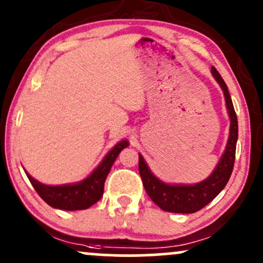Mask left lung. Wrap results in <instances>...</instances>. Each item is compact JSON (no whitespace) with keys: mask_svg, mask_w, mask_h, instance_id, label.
<instances>
[{"mask_svg":"<svg viewBox=\"0 0 263 263\" xmlns=\"http://www.w3.org/2000/svg\"><path fill=\"white\" fill-rule=\"evenodd\" d=\"M211 73L215 80L218 81L220 87L224 91V98L228 107L229 116H230V134L226 143L224 155L221 156L220 161L206 179L197 184H168L158 179L144 162L143 157H140L138 162V171H140L142 183L146 189L148 197L161 208L162 210L170 211V213H182L192 214L195 211L203 209L219 195V193L225 188L230 176L234 170L235 153H236V142L238 136L237 128V117L234 110L231 96L229 93V89L225 81L222 80L221 75L218 73L215 68H211Z\"/></svg>","mask_w":263,"mask_h":263,"instance_id":"1","label":"left lung"}]
</instances>
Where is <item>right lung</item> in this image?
<instances>
[{"label":"right lung","instance_id":"1","mask_svg":"<svg viewBox=\"0 0 263 263\" xmlns=\"http://www.w3.org/2000/svg\"><path fill=\"white\" fill-rule=\"evenodd\" d=\"M127 146L128 142L126 140L119 142L105 156L96 170L79 183L64 184V185H45L29 176L27 172L26 174L39 197L52 208L68 211L87 209L101 199L108 172L112 167L114 162L116 161L119 153Z\"/></svg>","mask_w":263,"mask_h":263}]
</instances>
